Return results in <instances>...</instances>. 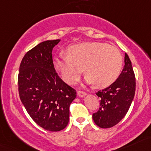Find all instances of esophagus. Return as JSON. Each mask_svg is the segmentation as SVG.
I'll return each mask as SVG.
<instances>
[{"label":"esophagus","mask_w":151,"mask_h":151,"mask_svg":"<svg viewBox=\"0 0 151 151\" xmlns=\"http://www.w3.org/2000/svg\"><path fill=\"white\" fill-rule=\"evenodd\" d=\"M77 94H78L79 97H83L84 96L87 95V93H86L85 92H83V91H78V92H77Z\"/></svg>","instance_id":"esophagus-1"}]
</instances>
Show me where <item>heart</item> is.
<instances>
[{"label": "heart", "instance_id": "1", "mask_svg": "<svg viewBox=\"0 0 151 151\" xmlns=\"http://www.w3.org/2000/svg\"><path fill=\"white\" fill-rule=\"evenodd\" d=\"M66 55L54 58V69L64 82L74 84L83 72L85 82L106 87L115 82L122 67V57L114 46L102 42H82L69 46Z\"/></svg>", "mask_w": 151, "mask_h": 151}]
</instances>
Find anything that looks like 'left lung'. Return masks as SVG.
<instances>
[{
	"label": "left lung",
	"instance_id": "obj_1",
	"mask_svg": "<svg viewBox=\"0 0 151 151\" xmlns=\"http://www.w3.org/2000/svg\"><path fill=\"white\" fill-rule=\"evenodd\" d=\"M124 62L125 66L117 80L96 93L100 98V106L92 115V118L96 125L102 128L117 125L126 115L135 96V74L126 53Z\"/></svg>",
	"mask_w": 151,
	"mask_h": 151
}]
</instances>
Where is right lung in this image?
<instances>
[{"mask_svg": "<svg viewBox=\"0 0 151 151\" xmlns=\"http://www.w3.org/2000/svg\"><path fill=\"white\" fill-rule=\"evenodd\" d=\"M60 39L43 41L28 51L20 64V99L38 125L60 131L69 120V105L77 97L75 89L58 76L53 64V48Z\"/></svg>", "mask_w": 151, "mask_h": 151, "instance_id": "1", "label": "right lung"}]
</instances>
